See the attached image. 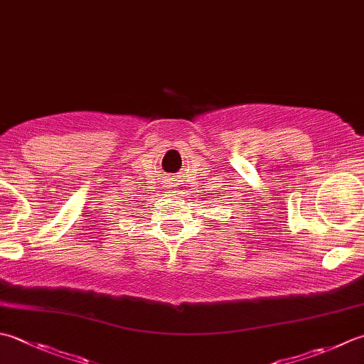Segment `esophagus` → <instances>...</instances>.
Listing matches in <instances>:
<instances>
[{"label":"esophagus","instance_id":"esophagus-1","mask_svg":"<svg viewBox=\"0 0 364 364\" xmlns=\"http://www.w3.org/2000/svg\"><path fill=\"white\" fill-rule=\"evenodd\" d=\"M167 184H170V188L168 189H172V188H175L176 186V180H175V178L172 176V178H170V180H168V183Z\"/></svg>","mask_w":364,"mask_h":364}]
</instances>
